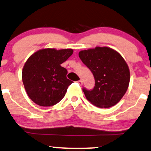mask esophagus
Instances as JSON below:
<instances>
[{
  "mask_svg": "<svg viewBox=\"0 0 151 151\" xmlns=\"http://www.w3.org/2000/svg\"><path fill=\"white\" fill-rule=\"evenodd\" d=\"M78 83H79V85H80V86H82V85H83V81H81V80H80V81H78Z\"/></svg>",
  "mask_w": 151,
  "mask_h": 151,
  "instance_id": "1",
  "label": "esophagus"
}]
</instances>
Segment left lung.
<instances>
[{"mask_svg":"<svg viewBox=\"0 0 151 151\" xmlns=\"http://www.w3.org/2000/svg\"><path fill=\"white\" fill-rule=\"evenodd\" d=\"M79 57L93 73L95 87L83 88L87 100L97 107L108 108L117 104L128 89L130 72L117 51L108 47L81 51Z\"/></svg>","mask_w":151,"mask_h":151,"instance_id":"1","label":"left lung"}]
</instances>
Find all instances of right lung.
I'll return each instance as SVG.
<instances>
[{"mask_svg": "<svg viewBox=\"0 0 151 151\" xmlns=\"http://www.w3.org/2000/svg\"><path fill=\"white\" fill-rule=\"evenodd\" d=\"M73 49H44L28 58L22 69V78L29 98L42 107H50L65 96L73 83L61 64L73 54Z\"/></svg>", "mask_w": 151, "mask_h": 151, "instance_id": "add662e5", "label": "right lung"}]
</instances>
